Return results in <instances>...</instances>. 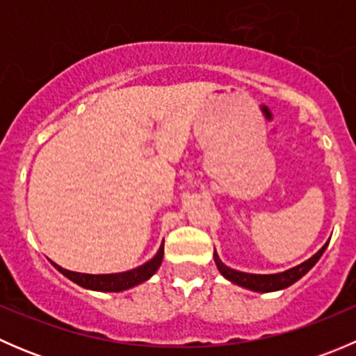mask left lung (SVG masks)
Listing matches in <instances>:
<instances>
[{"label": "left lung", "mask_w": 356, "mask_h": 356, "mask_svg": "<svg viewBox=\"0 0 356 356\" xmlns=\"http://www.w3.org/2000/svg\"><path fill=\"white\" fill-rule=\"evenodd\" d=\"M329 243H325L317 253L314 254L312 258H308L307 261H303L301 265L298 267L289 268V270L281 272V274H272V275H257V274H245V272H238V270H232V268L225 267L220 260H218L217 253H215V264H217L218 270L224 277H227L229 281L236 282V284L243 286V288L248 289H253V291H261V293H268V291H277V289H284L288 286L294 284L298 279L303 277L312 267L318 261V258L322 257V253L325 251Z\"/></svg>", "instance_id": "1"}]
</instances>
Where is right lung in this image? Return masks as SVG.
<instances>
[{
  "label": "right lung",
  "instance_id": "right-lung-1",
  "mask_svg": "<svg viewBox=\"0 0 356 356\" xmlns=\"http://www.w3.org/2000/svg\"><path fill=\"white\" fill-rule=\"evenodd\" d=\"M161 258H163V245L160 246L158 253L152 258L149 261H146L141 267L134 268V270L122 272V274H105V275H91V274H79V272H70L62 268L60 265H55L60 272H62L65 277L74 281L75 284L82 286V288L88 289H96V291H124L132 288L136 284H141L146 279L152 277L153 274L158 270L161 264Z\"/></svg>",
  "mask_w": 356,
  "mask_h": 356
}]
</instances>
